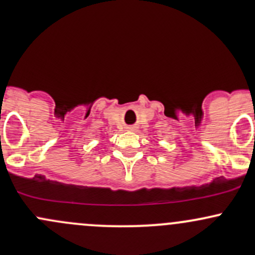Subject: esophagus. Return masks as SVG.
I'll return each instance as SVG.
<instances>
[{"label": "esophagus", "instance_id": "obj_1", "mask_svg": "<svg viewBox=\"0 0 255 255\" xmlns=\"http://www.w3.org/2000/svg\"><path fill=\"white\" fill-rule=\"evenodd\" d=\"M127 128H128V130H130V131H133V130H136V128H133V127H128Z\"/></svg>", "mask_w": 255, "mask_h": 255}]
</instances>
